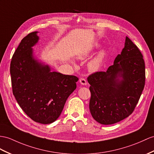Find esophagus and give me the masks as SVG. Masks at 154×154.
<instances>
[{"instance_id": "obj_1", "label": "esophagus", "mask_w": 154, "mask_h": 154, "mask_svg": "<svg viewBox=\"0 0 154 154\" xmlns=\"http://www.w3.org/2000/svg\"><path fill=\"white\" fill-rule=\"evenodd\" d=\"M79 81H80V84H81L82 85H85L87 84V81H86V80L85 79V78H80Z\"/></svg>"}]
</instances>
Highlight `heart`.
Returning <instances> with one entry per match:
<instances>
[{
    "mask_svg": "<svg viewBox=\"0 0 154 154\" xmlns=\"http://www.w3.org/2000/svg\"><path fill=\"white\" fill-rule=\"evenodd\" d=\"M104 55H105L104 52L101 51L98 55H96L95 57H93L88 63V66L89 69L92 71V72H95V71L98 70L100 68L101 63H102L103 61Z\"/></svg>",
    "mask_w": 154,
    "mask_h": 154,
    "instance_id": "heart-1",
    "label": "heart"
}]
</instances>
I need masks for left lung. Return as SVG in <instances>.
Here are the masks:
<instances>
[{
  "instance_id": "obj_1",
  "label": "left lung",
  "mask_w": 154,
  "mask_h": 154,
  "mask_svg": "<svg viewBox=\"0 0 154 154\" xmlns=\"http://www.w3.org/2000/svg\"><path fill=\"white\" fill-rule=\"evenodd\" d=\"M145 63L138 47L126 36L125 47L106 72L88 77L89 110L95 120L114 124L133 113L145 85Z\"/></svg>"
}]
</instances>
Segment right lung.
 Instances as JSON below:
<instances>
[{"instance_id": "right-lung-1", "label": "right lung", "mask_w": 154, "mask_h": 154, "mask_svg": "<svg viewBox=\"0 0 154 154\" xmlns=\"http://www.w3.org/2000/svg\"><path fill=\"white\" fill-rule=\"evenodd\" d=\"M37 32L24 37L15 51L10 63L11 81L13 94L25 113L33 121L50 124L61 115L78 78L51 72L50 66L35 58L32 47L39 40Z\"/></svg>"}]
</instances>
